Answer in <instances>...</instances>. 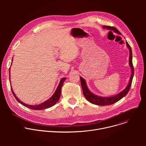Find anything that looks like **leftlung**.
I'll return each instance as SVG.
<instances>
[{
    "mask_svg": "<svg viewBox=\"0 0 146 146\" xmlns=\"http://www.w3.org/2000/svg\"><path fill=\"white\" fill-rule=\"evenodd\" d=\"M104 29H108L110 31H113L114 32L118 33V34H121V33L118 31V30L113 27H110V26H103L102 27ZM126 44L127 46V47L129 48V66L131 68V72H132V74L131 76V78L129 80V82L128 83V84L127 86V87L125 88V89L123 90L122 91H121V92H119V94H118L116 95L113 96H110V97H102V96H97L94 94H92L88 88V87L87 86V84L86 80L82 78L81 77H80V81H81V87L82 89V92L83 94H84V95L85 96V98L87 99V100L88 101H89L90 103L94 104V105H99V106H107V105H112V104L118 102V100H119L120 99H121L123 97H124L125 96H126L127 94L128 93L131 85H132V79L133 77V75H134V68H133V64H132V50L131 48V46H129V44H128V43L127 41H126Z\"/></svg>",
    "mask_w": 146,
    "mask_h": 146,
    "instance_id": "1",
    "label": "left lung"
}]
</instances>
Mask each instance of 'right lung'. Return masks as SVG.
I'll return each mask as SVG.
<instances>
[{
    "mask_svg": "<svg viewBox=\"0 0 146 146\" xmlns=\"http://www.w3.org/2000/svg\"><path fill=\"white\" fill-rule=\"evenodd\" d=\"M12 61H13V60H12ZM9 75H10L9 76V79H10V69H9ZM66 78V77H64V78H62L60 80L59 84L55 93L53 94V95L49 99H48L47 100L45 101L44 102L41 103V104H39V105H28V104L24 103V102L21 101L16 96V95H15V94H14V92L11 87V90L12 93H13V95L14 96L15 98L17 99V100L19 103L21 104V105H23V106H25V107H27L29 109H33V110H43V109H47V108H51V107L53 106L54 105H55L56 102L59 100L60 96V93H61V88H62V85H63V84H64V81H65Z\"/></svg>",
    "mask_w": 146,
    "mask_h": 146,
    "instance_id": "right-lung-1",
    "label": "right lung"
}]
</instances>
